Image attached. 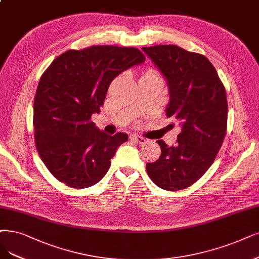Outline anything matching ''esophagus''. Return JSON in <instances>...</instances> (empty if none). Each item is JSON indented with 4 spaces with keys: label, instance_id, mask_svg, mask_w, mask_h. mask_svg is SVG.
<instances>
[{
    "label": "esophagus",
    "instance_id": "obj_1",
    "mask_svg": "<svg viewBox=\"0 0 259 259\" xmlns=\"http://www.w3.org/2000/svg\"><path fill=\"white\" fill-rule=\"evenodd\" d=\"M131 140H132L133 142L138 143V144H145L146 141H147L145 138L140 137V136H132V137H131Z\"/></svg>",
    "mask_w": 259,
    "mask_h": 259
}]
</instances>
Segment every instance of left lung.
Here are the masks:
<instances>
[{
	"mask_svg": "<svg viewBox=\"0 0 259 259\" xmlns=\"http://www.w3.org/2000/svg\"><path fill=\"white\" fill-rule=\"evenodd\" d=\"M142 50L163 74L168 88L167 117L179 122L176 146L161 147L160 158L146 164L149 178L167 191L193 185L211 166L226 135V92L206 56L175 45Z\"/></svg>",
	"mask_w": 259,
	"mask_h": 259,
	"instance_id": "8db88e82",
	"label": "left lung"
}]
</instances>
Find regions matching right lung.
Segmentation results:
<instances>
[{
	"label": "right lung",
	"mask_w": 259,
	"mask_h": 259,
	"mask_svg": "<svg viewBox=\"0 0 259 259\" xmlns=\"http://www.w3.org/2000/svg\"><path fill=\"white\" fill-rule=\"evenodd\" d=\"M144 62L137 48L93 46L64 52L44 72L34 100L36 148L61 183L89 188L107 174L128 135L100 131L92 115L100 113L111 82Z\"/></svg>",
	"instance_id": "1"
}]
</instances>
